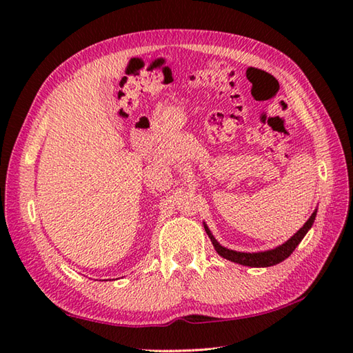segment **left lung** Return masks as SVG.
I'll list each match as a JSON object with an SVG mask.
<instances>
[{
	"label": "left lung",
	"instance_id": "left-lung-1",
	"mask_svg": "<svg viewBox=\"0 0 353 353\" xmlns=\"http://www.w3.org/2000/svg\"><path fill=\"white\" fill-rule=\"evenodd\" d=\"M316 215H317V211H314L312 215L310 216V220L303 224V228L299 229L287 243H283L282 245L276 247V249L267 250V252H258V253H244V252H235V250L226 249V247H223L219 241H216L214 235L211 234V230L208 229L206 224H205V230L209 235V238H211L214 249L216 250V253H219L221 258L229 259L232 262H236V264L247 265V267H272V265H276V264H279V262L285 261L292 252H294L296 247L301 244L303 236L306 235V232L311 229V226L314 224V220H316Z\"/></svg>",
	"mask_w": 353,
	"mask_h": 353
}]
</instances>
